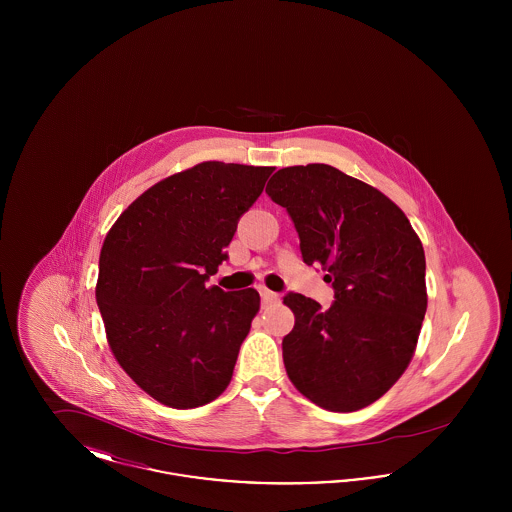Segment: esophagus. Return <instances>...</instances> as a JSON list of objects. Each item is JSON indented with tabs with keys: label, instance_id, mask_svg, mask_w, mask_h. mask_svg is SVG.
Wrapping results in <instances>:
<instances>
[{
	"label": "esophagus",
	"instance_id": "obj_1",
	"mask_svg": "<svg viewBox=\"0 0 512 512\" xmlns=\"http://www.w3.org/2000/svg\"><path fill=\"white\" fill-rule=\"evenodd\" d=\"M261 299H263V305H270V303H276L280 299V295L270 292L267 288H261Z\"/></svg>",
	"mask_w": 512,
	"mask_h": 512
}]
</instances>
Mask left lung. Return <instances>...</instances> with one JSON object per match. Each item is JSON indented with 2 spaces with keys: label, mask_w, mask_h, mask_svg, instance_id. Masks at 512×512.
<instances>
[{
  "label": "left lung",
  "mask_w": 512,
  "mask_h": 512,
  "mask_svg": "<svg viewBox=\"0 0 512 512\" xmlns=\"http://www.w3.org/2000/svg\"><path fill=\"white\" fill-rule=\"evenodd\" d=\"M267 194L290 213L303 261L336 290L330 309L284 297L295 317L282 341L288 378L326 411L365 409L413 359L428 307L422 242L388 195L330 165L280 169Z\"/></svg>",
  "instance_id": "8db88e82"
}]
</instances>
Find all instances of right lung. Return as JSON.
<instances>
[{
    "label": "right lung",
    "mask_w": 512,
    "mask_h": 512,
    "mask_svg": "<svg viewBox=\"0 0 512 512\" xmlns=\"http://www.w3.org/2000/svg\"><path fill=\"white\" fill-rule=\"evenodd\" d=\"M274 167L205 161L153 184L105 236L96 299L122 370L172 409L215 401L259 313L257 290L207 288Z\"/></svg>",
    "instance_id": "add662e5"
}]
</instances>
